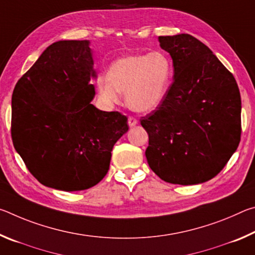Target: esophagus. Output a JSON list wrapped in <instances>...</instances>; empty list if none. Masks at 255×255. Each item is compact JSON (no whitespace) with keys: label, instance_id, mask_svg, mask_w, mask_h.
I'll use <instances>...</instances> for the list:
<instances>
[{"label":"esophagus","instance_id":"esophagus-1","mask_svg":"<svg viewBox=\"0 0 255 255\" xmlns=\"http://www.w3.org/2000/svg\"><path fill=\"white\" fill-rule=\"evenodd\" d=\"M137 123H138V122H137L136 118H133V117H129V118H128V125H129V126H130V127L136 126Z\"/></svg>","mask_w":255,"mask_h":255}]
</instances>
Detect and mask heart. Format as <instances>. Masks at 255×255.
Here are the masks:
<instances>
[{
  "label": "heart",
  "instance_id": "obj_1",
  "mask_svg": "<svg viewBox=\"0 0 255 255\" xmlns=\"http://www.w3.org/2000/svg\"><path fill=\"white\" fill-rule=\"evenodd\" d=\"M172 74L171 60L162 51L125 56L112 64L108 75L98 77V96L102 103L112 107L125 93L130 109L150 112L165 99Z\"/></svg>",
  "mask_w": 255,
  "mask_h": 255
}]
</instances>
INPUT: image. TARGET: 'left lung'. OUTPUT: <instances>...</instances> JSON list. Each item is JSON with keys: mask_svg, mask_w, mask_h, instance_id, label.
Instances as JSON below:
<instances>
[{"mask_svg": "<svg viewBox=\"0 0 255 255\" xmlns=\"http://www.w3.org/2000/svg\"><path fill=\"white\" fill-rule=\"evenodd\" d=\"M173 60V83L140 119L148 165L165 182L199 184L221 172L241 140V94L232 73L188 33L158 37Z\"/></svg>", "mask_w": 255, "mask_h": 255, "instance_id": "1", "label": "left lung"}]
</instances>
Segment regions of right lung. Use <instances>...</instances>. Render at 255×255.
<instances>
[{"mask_svg": "<svg viewBox=\"0 0 255 255\" xmlns=\"http://www.w3.org/2000/svg\"><path fill=\"white\" fill-rule=\"evenodd\" d=\"M93 65L89 40H59L14 88V148L46 187L81 191L98 184L109 170L114 145L128 131L126 116L91 103Z\"/></svg>", "mask_w": 255, "mask_h": 255, "instance_id": "obj_1", "label": "right lung"}]
</instances>
